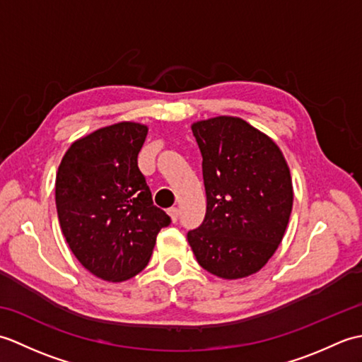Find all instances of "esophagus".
Masks as SVG:
<instances>
[{"instance_id":"esophagus-1","label":"esophagus","mask_w":362,"mask_h":362,"mask_svg":"<svg viewBox=\"0 0 362 362\" xmlns=\"http://www.w3.org/2000/svg\"><path fill=\"white\" fill-rule=\"evenodd\" d=\"M168 216L171 218L173 222H175L177 219H179V209H177V206H171V209H168Z\"/></svg>"}]
</instances>
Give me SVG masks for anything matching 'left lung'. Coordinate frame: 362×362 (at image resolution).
Here are the masks:
<instances>
[{"label":"left lung","instance_id":"obj_1","mask_svg":"<svg viewBox=\"0 0 362 362\" xmlns=\"http://www.w3.org/2000/svg\"><path fill=\"white\" fill-rule=\"evenodd\" d=\"M202 153L205 219L188 243L205 271L226 280L257 274L286 232L294 191L283 152L238 117L191 124Z\"/></svg>","mask_w":362,"mask_h":362}]
</instances>
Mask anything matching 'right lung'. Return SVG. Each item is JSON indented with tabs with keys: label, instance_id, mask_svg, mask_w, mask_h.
I'll use <instances>...</instances> for the list:
<instances>
[{
	"label": "right lung",
	"instance_id": "obj_1",
	"mask_svg": "<svg viewBox=\"0 0 362 362\" xmlns=\"http://www.w3.org/2000/svg\"><path fill=\"white\" fill-rule=\"evenodd\" d=\"M148 126L121 121L76 140L56 175L60 228L79 263L119 283L148 266L168 214L153 205L138 169Z\"/></svg>",
	"mask_w": 362,
	"mask_h": 362
}]
</instances>
